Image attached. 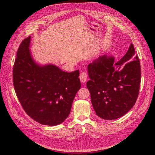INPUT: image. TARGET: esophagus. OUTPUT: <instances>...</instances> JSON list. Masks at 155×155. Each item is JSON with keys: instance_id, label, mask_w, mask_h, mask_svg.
<instances>
[{"instance_id": "34e87169", "label": "esophagus", "mask_w": 155, "mask_h": 155, "mask_svg": "<svg viewBox=\"0 0 155 155\" xmlns=\"http://www.w3.org/2000/svg\"><path fill=\"white\" fill-rule=\"evenodd\" d=\"M87 78H88L87 73L86 72H85V71H83V72L81 73L80 76H79V79H80L81 82L82 83H85L87 81Z\"/></svg>"}]
</instances>
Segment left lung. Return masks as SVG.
Segmentation results:
<instances>
[{
    "label": "left lung",
    "instance_id": "8db88e82",
    "mask_svg": "<svg viewBox=\"0 0 155 155\" xmlns=\"http://www.w3.org/2000/svg\"><path fill=\"white\" fill-rule=\"evenodd\" d=\"M88 71L91 79L87 87L98 116L115 120L132 109L141 82L140 60L132 43L119 61L114 56L101 55L88 65Z\"/></svg>",
    "mask_w": 155,
    "mask_h": 155
}]
</instances>
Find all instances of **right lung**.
<instances>
[{"instance_id": "right-lung-1", "label": "right lung", "mask_w": 155, "mask_h": 155, "mask_svg": "<svg viewBox=\"0 0 155 155\" xmlns=\"http://www.w3.org/2000/svg\"><path fill=\"white\" fill-rule=\"evenodd\" d=\"M31 37L22 41L13 68V83L18 101L37 122L57 125L67 119L81 87L79 70L64 72L52 64L39 66L29 50Z\"/></svg>"}]
</instances>
